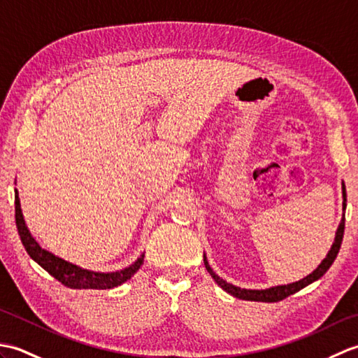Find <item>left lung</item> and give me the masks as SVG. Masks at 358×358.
Listing matches in <instances>:
<instances>
[{
  "instance_id": "obj_1",
  "label": "left lung",
  "mask_w": 358,
  "mask_h": 358,
  "mask_svg": "<svg viewBox=\"0 0 358 358\" xmlns=\"http://www.w3.org/2000/svg\"><path fill=\"white\" fill-rule=\"evenodd\" d=\"M346 209V189H345V185H343V210ZM343 234H345V214H343V218H341V223L338 226L337 229V234H336V240H334V245L331 248V250L328 252V255H326L324 260L320 263V266L313 272L309 273L308 277H305L300 281H295V283H291V285H283V286H275V287H269V289H263V291H252V289H241V287H237L234 286L231 283H226V281L223 278H220L217 273L210 269V266L206 260V255H204V266H206L208 272L212 275V278L215 280V283L218 286H222L226 292H229L231 295L237 296V299H241V300H250V301H266V303H273V301H280L286 299V296L292 295L295 292H299L300 289L306 287L308 285L314 283L315 280L322 278L326 271H328L331 268V264L334 263V260H336V257L338 254L340 250V246H341V241H343Z\"/></svg>"
}]
</instances>
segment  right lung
<instances>
[{"instance_id":"add662e5","label":"right lung","mask_w":358,"mask_h":358,"mask_svg":"<svg viewBox=\"0 0 358 358\" xmlns=\"http://www.w3.org/2000/svg\"><path fill=\"white\" fill-rule=\"evenodd\" d=\"M15 222H17L20 238H21L22 246L26 248L27 254L32 257L43 269L48 271L53 278L62 281L64 286L71 289H110V287L120 286L141 268L143 260H144V255H141L134 264H131L129 268L123 271L104 273V272L81 269L77 264L64 262L63 258H58L53 254L48 252V250H44L40 245H38L27 229L24 218H22L17 189H15Z\"/></svg>"}]
</instances>
